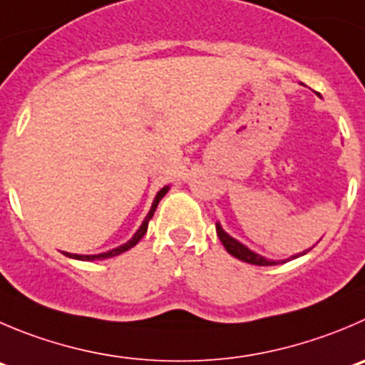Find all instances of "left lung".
Wrapping results in <instances>:
<instances>
[{
  "mask_svg": "<svg viewBox=\"0 0 365 365\" xmlns=\"http://www.w3.org/2000/svg\"><path fill=\"white\" fill-rule=\"evenodd\" d=\"M217 235H218V238H220L222 245L225 247V251H227L231 256H235V258L242 259V262L251 263V265H262V267L276 265L277 263V262H272V259H267V258H263V256L256 255V252H252L251 249L245 247L244 244H240L238 240H235L232 237H229L227 232L222 229L220 224H217ZM303 255H307V252H301V255H297V256H303ZM297 256H292V258H297ZM283 263H284V259H283Z\"/></svg>",
  "mask_w": 365,
  "mask_h": 365,
  "instance_id": "8db88e82",
  "label": "left lung"
}]
</instances>
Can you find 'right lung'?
<instances>
[{"mask_svg":"<svg viewBox=\"0 0 365 365\" xmlns=\"http://www.w3.org/2000/svg\"><path fill=\"white\" fill-rule=\"evenodd\" d=\"M168 190H170L168 186H165V188L159 190L158 195H155V199H154V202H152L150 211H148V215H147V217H145L143 224L140 225V229H138V231L134 232V237L130 238V240H128L127 244L120 245V247L113 249V251L102 252V255H69V252H64V255L68 256V258H73V259H82V262H93V259H107V258H113V256H118V255H121V252L128 251V249L134 247V245H136L138 242H140L141 238L145 237V232H147V227H148V220H150V218L154 217V211H155V207H158L159 200H161L163 197L166 195V192H168Z\"/></svg>","mask_w":365,"mask_h":365,"instance_id":"right-lung-1","label":"right lung"}]
</instances>
